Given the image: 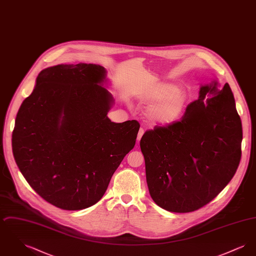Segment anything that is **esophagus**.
Segmentation results:
<instances>
[{"label":"esophagus","mask_w":256,"mask_h":256,"mask_svg":"<svg viewBox=\"0 0 256 256\" xmlns=\"http://www.w3.org/2000/svg\"><path fill=\"white\" fill-rule=\"evenodd\" d=\"M144 132H145V130H144L143 128H140V130H139V132H138V135H137V141H138V142L141 140V138H142Z\"/></svg>","instance_id":"esophagus-1"}]
</instances>
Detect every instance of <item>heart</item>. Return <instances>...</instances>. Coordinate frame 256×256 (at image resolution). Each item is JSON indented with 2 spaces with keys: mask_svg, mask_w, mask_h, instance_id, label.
Returning <instances> with one entry per match:
<instances>
[{
  "mask_svg": "<svg viewBox=\"0 0 256 256\" xmlns=\"http://www.w3.org/2000/svg\"><path fill=\"white\" fill-rule=\"evenodd\" d=\"M146 98L154 102L148 110L150 121L159 124H170L176 122L186 106V95L178 86L161 82L152 86Z\"/></svg>",
  "mask_w": 256,
  "mask_h": 256,
  "instance_id": "1",
  "label": "heart"
}]
</instances>
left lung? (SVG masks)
Masks as SVG:
<instances>
[{
    "label": "left lung",
    "mask_w": 256,
    "mask_h": 256,
    "mask_svg": "<svg viewBox=\"0 0 256 256\" xmlns=\"http://www.w3.org/2000/svg\"><path fill=\"white\" fill-rule=\"evenodd\" d=\"M242 122L230 86H202L180 121L146 130L140 146L146 183L158 206L193 212L210 202L239 166Z\"/></svg>",
    "instance_id": "obj_1"
}]
</instances>
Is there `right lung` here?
<instances>
[{
    "label": "right lung",
    "mask_w": 256,
    "mask_h": 256,
    "mask_svg": "<svg viewBox=\"0 0 256 256\" xmlns=\"http://www.w3.org/2000/svg\"><path fill=\"white\" fill-rule=\"evenodd\" d=\"M104 78L97 64L47 68L16 116V164L38 195L63 210L97 204L136 142L138 121L108 118L113 98L98 86Z\"/></svg>",
    "instance_id": "right-lung-1"
}]
</instances>
